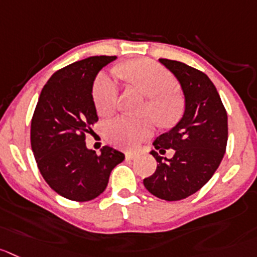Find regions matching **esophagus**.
<instances>
[{
  "mask_svg": "<svg viewBox=\"0 0 257 257\" xmlns=\"http://www.w3.org/2000/svg\"><path fill=\"white\" fill-rule=\"evenodd\" d=\"M138 156H139L138 154L135 153H126V159H128V160H135Z\"/></svg>",
  "mask_w": 257,
  "mask_h": 257,
  "instance_id": "1",
  "label": "esophagus"
}]
</instances>
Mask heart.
<instances>
[{
    "label": "heart",
    "instance_id": "heart-1",
    "mask_svg": "<svg viewBox=\"0 0 257 257\" xmlns=\"http://www.w3.org/2000/svg\"><path fill=\"white\" fill-rule=\"evenodd\" d=\"M122 74L133 80L146 97L150 98L146 112L163 123L174 121L180 112V101L177 96L178 83L175 78L156 63L140 60L127 65ZM118 98V83L113 74L99 75L93 88V101L97 111L108 114L116 108ZM153 123L149 119L128 118L117 116L104 126L106 138L113 145L135 149L153 134Z\"/></svg>",
    "mask_w": 257,
    "mask_h": 257
}]
</instances>
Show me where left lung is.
<instances>
[{
  "instance_id": "left-lung-1",
  "label": "left lung",
  "mask_w": 257,
  "mask_h": 257,
  "mask_svg": "<svg viewBox=\"0 0 257 257\" xmlns=\"http://www.w3.org/2000/svg\"><path fill=\"white\" fill-rule=\"evenodd\" d=\"M159 62L180 83L185 108L180 121L153 144L160 154L173 149L174 155L168 159L151 151L158 167L144 179V185L155 197L173 202L194 194L218 169L226 151L228 124L221 97L203 72L177 60Z\"/></svg>"
}]
</instances>
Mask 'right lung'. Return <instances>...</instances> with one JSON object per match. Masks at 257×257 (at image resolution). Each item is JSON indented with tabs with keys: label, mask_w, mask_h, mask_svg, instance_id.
<instances>
[{
	"label": "right lung",
	"mask_w": 257,
	"mask_h": 257,
	"mask_svg": "<svg viewBox=\"0 0 257 257\" xmlns=\"http://www.w3.org/2000/svg\"><path fill=\"white\" fill-rule=\"evenodd\" d=\"M116 57H89L62 68L46 82L31 119V148L41 175L62 197L87 202L98 197L124 155L109 146L101 154L85 146L98 121L93 83Z\"/></svg>",
	"instance_id": "right-lung-1"
}]
</instances>
